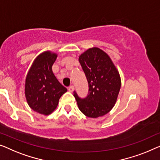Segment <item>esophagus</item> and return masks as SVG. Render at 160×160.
I'll list each match as a JSON object with an SVG mask.
<instances>
[{"mask_svg": "<svg viewBox=\"0 0 160 160\" xmlns=\"http://www.w3.org/2000/svg\"><path fill=\"white\" fill-rule=\"evenodd\" d=\"M68 90H69V92H73L74 90H75V88H74L73 85H71V86H69L68 88Z\"/></svg>", "mask_w": 160, "mask_h": 160, "instance_id": "obj_1", "label": "esophagus"}]
</instances>
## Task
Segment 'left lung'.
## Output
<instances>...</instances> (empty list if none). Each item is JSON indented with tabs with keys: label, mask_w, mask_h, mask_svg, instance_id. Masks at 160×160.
Wrapping results in <instances>:
<instances>
[{
	"label": "left lung",
	"mask_w": 160,
	"mask_h": 160,
	"mask_svg": "<svg viewBox=\"0 0 160 160\" xmlns=\"http://www.w3.org/2000/svg\"><path fill=\"white\" fill-rule=\"evenodd\" d=\"M79 62L88 82L89 92L84 99L74 92L78 108L88 118L105 115L118 100L121 87L118 69L109 56L97 47L90 48L80 54Z\"/></svg>",
	"instance_id": "8db88e82"
}]
</instances>
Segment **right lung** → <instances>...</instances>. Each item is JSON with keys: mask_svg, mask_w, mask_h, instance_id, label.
<instances>
[{"mask_svg": "<svg viewBox=\"0 0 160 160\" xmlns=\"http://www.w3.org/2000/svg\"><path fill=\"white\" fill-rule=\"evenodd\" d=\"M57 53L46 51L33 61L26 76L24 94L29 107L42 115L57 109L59 98L67 89L58 82L52 71Z\"/></svg>", "mask_w": 160, "mask_h": 160, "instance_id": "add662e5", "label": "right lung"}]
</instances>
